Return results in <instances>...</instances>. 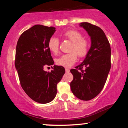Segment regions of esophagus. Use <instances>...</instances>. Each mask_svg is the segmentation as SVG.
I'll list each match as a JSON object with an SVG mask.
<instances>
[{"mask_svg": "<svg viewBox=\"0 0 128 128\" xmlns=\"http://www.w3.org/2000/svg\"><path fill=\"white\" fill-rule=\"evenodd\" d=\"M65 70H66V72H70V69L68 68H66Z\"/></svg>", "mask_w": 128, "mask_h": 128, "instance_id": "34e87169", "label": "esophagus"}]
</instances>
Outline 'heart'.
<instances>
[{"label":"heart","mask_w":128,"mask_h":128,"mask_svg":"<svg viewBox=\"0 0 128 128\" xmlns=\"http://www.w3.org/2000/svg\"><path fill=\"white\" fill-rule=\"evenodd\" d=\"M62 36L72 42L69 49L70 52L56 58L55 62L58 66L70 67L76 62L78 55L79 58L86 56L89 51L90 43L87 40L83 38V36L80 32L76 30H67L62 34ZM48 46L49 50L56 55L59 51V40L52 36L48 41Z\"/></svg>","instance_id":"obj_1"}]
</instances>
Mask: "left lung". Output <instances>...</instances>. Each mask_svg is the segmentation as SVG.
<instances>
[{
  "instance_id": "left-lung-1",
  "label": "left lung",
  "mask_w": 128,
  "mask_h": 128,
  "mask_svg": "<svg viewBox=\"0 0 128 128\" xmlns=\"http://www.w3.org/2000/svg\"><path fill=\"white\" fill-rule=\"evenodd\" d=\"M80 26L90 36L92 45L84 61L70 70L73 76L70 88L76 98L90 100L98 96L105 86L111 66V50L102 29L87 22L81 23Z\"/></svg>"
}]
</instances>
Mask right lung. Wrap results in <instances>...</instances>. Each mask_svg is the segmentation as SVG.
Listing matches in <instances>:
<instances>
[{
    "mask_svg": "<svg viewBox=\"0 0 128 128\" xmlns=\"http://www.w3.org/2000/svg\"><path fill=\"white\" fill-rule=\"evenodd\" d=\"M55 28L41 24L22 34L16 46L15 66L22 88L35 102L47 104L54 99L56 86L65 73L62 66H54L51 72L44 68L54 65L48 46Z\"/></svg>",
    "mask_w": 128,
    "mask_h": 128,
    "instance_id": "obj_1",
    "label": "right lung"
}]
</instances>
